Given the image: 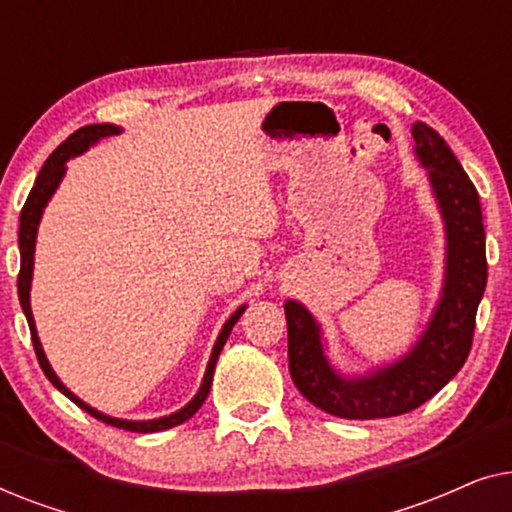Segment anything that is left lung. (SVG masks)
<instances>
[{"label":"left lung","mask_w":512,"mask_h":512,"mask_svg":"<svg viewBox=\"0 0 512 512\" xmlns=\"http://www.w3.org/2000/svg\"><path fill=\"white\" fill-rule=\"evenodd\" d=\"M412 137L419 163L429 170L447 237L443 293L422 338L396 363L363 377H342L326 359L312 314L296 300L284 305L293 384L312 405L342 419H382L419 408L459 373L473 345L475 314L487 286L478 191L436 130L415 123Z\"/></svg>","instance_id":"obj_1"}]
</instances>
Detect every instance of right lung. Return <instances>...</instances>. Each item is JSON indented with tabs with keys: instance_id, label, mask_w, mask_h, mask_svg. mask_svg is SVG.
Instances as JSON below:
<instances>
[{
	"instance_id": "add662e5",
	"label": "right lung",
	"mask_w": 512,
	"mask_h": 512,
	"mask_svg": "<svg viewBox=\"0 0 512 512\" xmlns=\"http://www.w3.org/2000/svg\"><path fill=\"white\" fill-rule=\"evenodd\" d=\"M121 128H116V125L111 123H97V125H83L74 132V135H69L65 142H62L58 149H55L48 160L41 167L37 181H34L30 195H27L25 200V207L23 212H20V230H18V247H20V275H18V298H20V307H23L25 317H27V324H30V333H32V345H34V352H37V359H39V366L44 370V375L51 380V384L55 389H60L62 394H65L69 401H74L79 405L81 410H86L88 415H93L95 419H100V422L109 424V426H116V429H123V431H135V433H156V431H165V429H172V426H177L181 422H186V419H191L195 412L200 410V405L205 403V398L209 394V389H212V377H214V368H216V359H219L223 345H226L230 331H233V326L237 324V319L242 317V312L247 310V305H242L240 310L233 312V317H230L226 324H223L219 338H216V345L212 349V356H209V363H207V370H205V377H202V384L198 389V394L193 396V401L184 405V408L172 412V415L167 417H158V419H146V422H132V419H118V417H109L104 415V412L90 408L88 403H83L79 396H74L72 391H69L65 384L60 382V377L53 373L51 363H48L46 354H44V347H41L39 342V335H37V326H34V317H32V307H30V286H32V268H34V242H37V228H39V221H41V214H44V207L48 205V200H51V195L55 193V188L60 186L62 177H65L67 172V160L79 156L88 149L90 144L100 142L102 137H111V135H118Z\"/></svg>"
}]
</instances>
